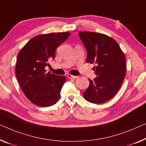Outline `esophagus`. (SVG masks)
I'll list each match as a JSON object with an SVG mask.
<instances>
[{
	"label": "esophagus",
	"instance_id": "obj_1",
	"mask_svg": "<svg viewBox=\"0 0 146 146\" xmlns=\"http://www.w3.org/2000/svg\"><path fill=\"white\" fill-rule=\"evenodd\" d=\"M67 77L69 78V79H76V76H74L72 75H70V74H69V75H67Z\"/></svg>",
	"mask_w": 146,
	"mask_h": 146
}]
</instances>
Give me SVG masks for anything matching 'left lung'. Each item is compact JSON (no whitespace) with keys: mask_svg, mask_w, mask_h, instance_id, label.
<instances>
[{"mask_svg":"<svg viewBox=\"0 0 146 146\" xmlns=\"http://www.w3.org/2000/svg\"><path fill=\"white\" fill-rule=\"evenodd\" d=\"M87 51L86 62L95 64L96 77L83 92L84 98L93 104L110 100L117 94L126 75L125 56L113 38L94 32H79Z\"/></svg>","mask_w":146,"mask_h":146,"instance_id":"obj_1","label":"left lung"}]
</instances>
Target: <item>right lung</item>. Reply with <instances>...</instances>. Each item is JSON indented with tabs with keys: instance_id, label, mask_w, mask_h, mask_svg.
<instances>
[{
	"instance_id": "obj_1",
	"label": "right lung",
	"mask_w": 146,
	"mask_h": 146,
	"mask_svg": "<svg viewBox=\"0 0 146 146\" xmlns=\"http://www.w3.org/2000/svg\"><path fill=\"white\" fill-rule=\"evenodd\" d=\"M70 35L65 32L35 36L19 52L16 77L26 97L35 105L48 107L59 100L66 77L46 73L45 67L55 58L56 49Z\"/></svg>"
}]
</instances>
